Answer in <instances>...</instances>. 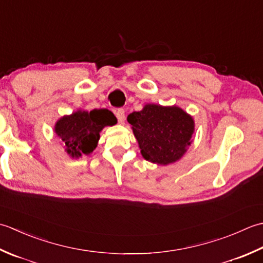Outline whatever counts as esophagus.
Instances as JSON below:
<instances>
[{"label": "esophagus", "mask_w": 263, "mask_h": 263, "mask_svg": "<svg viewBox=\"0 0 263 263\" xmlns=\"http://www.w3.org/2000/svg\"><path fill=\"white\" fill-rule=\"evenodd\" d=\"M116 116L118 118V121H119V124H124L125 120H126V116H125V110L124 109H118L116 111Z\"/></svg>", "instance_id": "obj_1"}]
</instances>
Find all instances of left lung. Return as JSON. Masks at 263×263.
<instances>
[{"instance_id":"left-lung-1","label":"left lung","mask_w":263,"mask_h":263,"mask_svg":"<svg viewBox=\"0 0 263 263\" xmlns=\"http://www.w3.org/2000/svg\"><path fill=\"white\" fill-rule=\"evenodd\" d=\"M127 121L132 125L142 157L160 165L183 158L195 130L193 117L177 105L146 103L141 111L132 112Z\"/></svg>"}]
</instances>
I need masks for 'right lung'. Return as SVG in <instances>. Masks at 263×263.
Returning <instances> with one entry per match:
<instances>
[{"label":"right lung","mask_w":263,"mask_h":263,"mask_svg":"<svg viewBox=\"0 0 263 263\" xmlns=\"http://www.w3.org/2000/svg\"><path fill=\"white\" fill-rule=\"evenodd\" d=\"M117 124V118L108 109L86 111L78 109L59 118L54 133L61 139L64 151L72 159L89 155L98 146L100 133L106 126Z\"/></svg>","instance_id":"1"}]
</instances>
